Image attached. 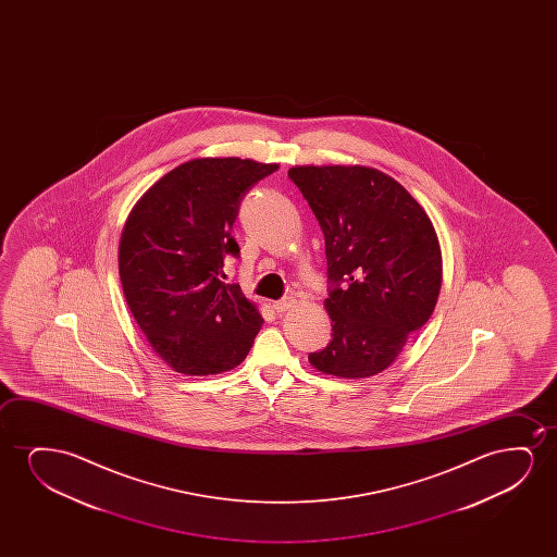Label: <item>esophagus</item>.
Wrapping results in <instances>:
<instances>
[{"instance_id":"esophagus-1","label":"esophagus","mask_w":557,"mask_h":557,"mask_svg":"<svg viewBox=\"0 0 557 557\" xmlns=\"http://www.w3.org/2000/svg\"><path fill=\"white\" fill-rule=\"evenodd\" d=\"M293 305H295V298L293 297H285L282 298V300H275V312H287Z\"/></svg>"}]
</instances>
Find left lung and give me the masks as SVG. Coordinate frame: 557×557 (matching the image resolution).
I'll return each instance as SVG.
<instances>
[{
	"mask_svg": "<svg viewBox=\"0 0 557 557\" xmlns=\"http://www.w3.org/2000/svg\"><path fill=\"white\" fill-rule=\"evenodd\" d=\"M289 178L325 236L333 338L308 359L320 373H381L434 312L442 249L419 201L382 171L300 165Z\"/></svg>",
	"mask_w": 557,
	"mask_h": 557,
	"instance_id": "obj_1",
	"label": "left lung"
}]
</instances>
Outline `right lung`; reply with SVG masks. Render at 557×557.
Returning <instances> with one entry per match:
<instances>
[{"label": "right lung", "mask_w": 557, "mask_h": 557, "mask_svg": "<svg viewBox=\"0 0 557 557\" xmlns=\"http://www.w3.org/2000/svg\"><path fill=\"white\" fill-rule=\"evenodd\" d=\"M277 163L201 158L161 176L133 207L120 242V280L133 318L176 373L239 366L262 327L239 285L222 282L239 255L232 226L245 194Z\"/></svg>", "instance_id": "right-lung-1"}]
</instances>
